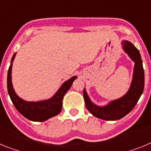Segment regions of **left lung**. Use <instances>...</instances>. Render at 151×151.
I'll return each instance as SVG.
<instances>
[{
  "label": "left lung",
  "mask_w": 151,
  "mask_h": 151,
  "mask_svg": "<svg viewBox=\"0 0 151 151\" xmlns=\"http://www.w3.org/2000/svg\"><path fill=\"white\" fill-rule=\"evenodd\" d=\"M124 50L134 62L132 85L127 94L118 100L112 101L107 106L100 107L89 99L84 88L83 96L85 106L92 115L104 120H117L132 110L143 93L145 88V72L139 50L129 41H122Z\"/></svg>",
  "instance_id": "1"
}]
</instances>
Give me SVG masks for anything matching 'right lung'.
Instances as JSON below:
<instances>
[{"instance_id":"right-lung-1","label":"right lung","mask_w":151,"mask_h":151,"mask_svg":"<svg viewBox=\"0 0 151 151\" xmlns=\"http://www.w3.org/2000/svg\"><path fill=\"white\" fill-rule=\"evenodd\" d=\"M14 57L15 54L12 57L11 62L13 61ZM11 69L12 63L7 73L8 94L16 109L26 119L35 122H43L60 113L64 94L70 88L74 80L77 78L76 76H73L64 82L60 88L50 99L39 102H28L19 97L13 90L11 81Z\"/></svg>"}]
</instances>
